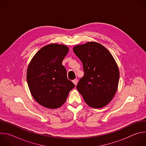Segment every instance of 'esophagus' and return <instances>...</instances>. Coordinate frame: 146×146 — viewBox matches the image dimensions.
Masks as SVG:
<instances>
[{"label":"esophagus","mask_w":146,"mask_h":146,"mask_svg":"<svg viewBox=\"0 0 146 146\" xmlns=\"http://www.w3.org/2000/svg\"><path fill=\"white\" fill-rule=\"evenodd\" d=\"M73 82L75 86H76L77 84V82H78V80L77 79H74L73 80Z\"/></svg>","instance_id":"obj_1"}]
</instances>
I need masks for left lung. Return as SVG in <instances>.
<instances>
[{
	"mask_svg": "<svg viewBox=\"0 0 146 146\" xmlns=\"http://www.w3.org/2000/svg\"><path fill=\"white\" fill-rule=\"evenodd\" d=\"M73 51L82 63L84 74L76 87L86 103L93 108L106 106L118 88L119 73L111 53L96 42L76 46Z\"/></svg>",
	"mask_w": 146,
	"mask_h": 146,
	"instance_id": "left-lung-1",
	"label": "left lung"
}]
</instances>
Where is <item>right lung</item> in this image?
Masks as SVG:
<instances>
[{"label":"right lung","mask_w":146,"mask_h":146,"mask_svg":"<svg viewBox=\"0 0 146 146\" xmlns=\"http://www.w3.org/2000/svg\"><path fill=\"white\" fill-rule=\"evenodd\" d=\"M68 51L66 46L51 44L41 48L29 63L27 75L29 90L35 100L45 108L60 107L75 87L62 65Z\"/></svg>","instance_id":"obj_1"}]
</instances>
